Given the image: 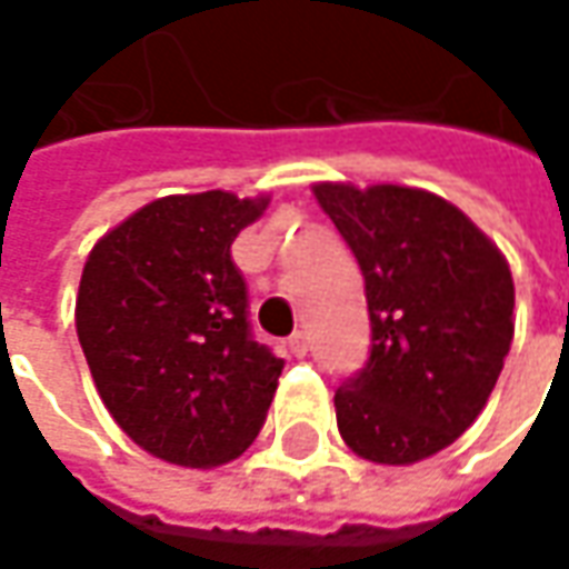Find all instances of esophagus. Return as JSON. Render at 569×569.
Instances as JSON below:
<instances>
[{"label":"esophagus","instance_id":"34e87169","mask_svg":"<svg viewBox=\"0 0 569 569\" xmlns=\"http://www.w3.org/2000/svg\"><path fill=\"white\" fill-rule=\"evenodd\" d=\"M308 349H311V340H308V333H305V330H299V333H292V337H289V352H292V356H305Z\"/></svg>","mask_w":569,"mask_h":569}]
</instances>
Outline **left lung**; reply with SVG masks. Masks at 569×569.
Instances as JSON below:
<instances>
[{
  "mask_svg": "<svg viewBox=\"0 0 569 569\" xmlns=\"http://www.w3.org/2000/svg\"><path fill=\"white\" fill-rule=\"evenodd\" d=\"M365 277L371 352L337 393L352 453L409 466L476 421L513 340V277L460 207L406 186H315Z\"/></svg>",
  "mask_w": 569,
  "mask_h": 569,
  "instance_id": "obj_1",
  "label": "left lung"
}]
</instances>
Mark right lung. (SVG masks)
Instances as JSON below:
<instances>
[{"label": "right lung", "instance_id": "add662e5", "mask_svg": "<svg viewBox=\"0 0 569 569\" xmlns=\"http://www.w3.org/2000/svg\"><path fill=\"white\" fill-rule=\"evenodd\" d=\"M267 198L150 201L93 246L74 327L100 400L138 447L207 469L258 438L283 371L248 321L236 236Z\"/></svg>", "mask_w": 569, "mask_h": 569}]
</instances>
